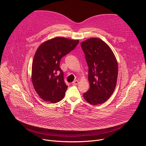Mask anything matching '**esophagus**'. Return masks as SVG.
<instances>
[{
	"instance_id": "1",
	"label": "esophagus",
	"mask_w": 146,
	"mask_h": 146,
	"mask_svg": "<svg viewBox=\"0 0 146 146\" xmlns=\"http://www.w3.org/2000/svg\"><path fill=\"white\" fill-rule=\"evenodd\" d=\"M79 83V81L78 80H75L72 82V84L73 85H77Z\"/></svg>"
}]
</instances>
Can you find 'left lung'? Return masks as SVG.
<instances>
[{"instance_id":"1","label":"left lung","mask_w":146,"mask_h":146,"mask_svg":"<svg viewBox=\"0 0 146 146\" xmlns=\"http://www.w3.org/2000/svg\"><path fill=\"white\" fill-rule=\"evenodd\" d=\"M88 66L90 88L83 95L91 105L105 103L112 95L117 81L118 64L110 47L102 40L90 38L81 43Z\"/></svg>"}]
</instances>
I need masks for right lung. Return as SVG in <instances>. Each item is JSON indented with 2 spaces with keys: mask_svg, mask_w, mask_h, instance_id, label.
<instances>
[{
  "mask_svg": "<svg viewBox=\"0 0 146 146\" xmlns=\"http://www.w3.org/2000/svg\"><path fill=\"white\" fill-rule=\"evenodd\" d=\"M78 43V40L57 37L44 41L37 48L31 78L36 92L44 101L56 103L64 98L68 86L59 67L60 60Z\"/></svg>",
  "mask_w": 146,
  "mask_h": 146,
  "instance_id": "right-lung-1",
  "label": "right lung"
}]
</instances>
